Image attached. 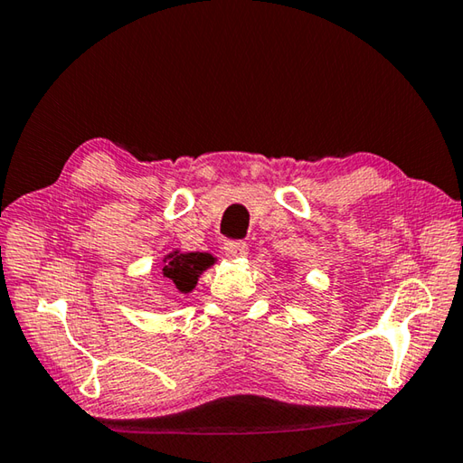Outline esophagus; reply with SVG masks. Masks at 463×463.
<instances>
[{
  "instance_id": "esophagus-1",
  "label": "esophagus",
  "mask_w": 463,
  "mask_h": 463,
  "mask_svg": "<svg viewBox=\"0 0 463 463\" xmlns=\"http://www.w3.org/2000/svg\"><path fill=\"white\" fill-rule=\"evenodd\" d=\"M223 252L227 258H244L248 254V244L241 240H230L223 244Z\"/></svg>"
}]
</instances>
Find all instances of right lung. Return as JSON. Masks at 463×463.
Masks as SVG:
<instances>
[{
  "label": "right lung",
  "mask_w": 463,
  "mask_h": 463,
  "mask_svg": "<svg viewBox=\"0 0 463 463\" xmlns=\"http://www.w3.org/2000/svg\"><path fill=\"white\" fill-rule=\"evenodd\" d=\"M215 258L211 254H178L173 252L166 258L165 277L175 282V287L181 293H189V290L197 285L199 274L213 264Z\"/></svg>",
  "instance_id": "1"
}]
</instances>
